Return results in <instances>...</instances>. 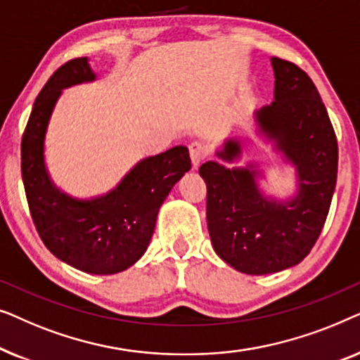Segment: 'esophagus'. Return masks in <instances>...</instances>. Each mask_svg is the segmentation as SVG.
<instances>
[{"label":"esophagus","instance_id":"obj_1","mask_svg":"<svg viewBox=\"0 0 360 360\" xmlns=\"http://www.w3.org/2000/svg\"><path fill=\"white\" fill-rule=\"evenodd\" d=\"M188 149H190V157H191V164H193V169H198L201 162H203L206 159V155H208V147H206L203 142L193 141L188 146Z\"/></svg>","mask_w":360,"mask_h":360}]
</instances>
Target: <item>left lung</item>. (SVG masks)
Instances as JSON below:
<instances>
[{
	"label": "left lung",
	"mask_w": 360,
	"mask_h": 360,
	"mask_svg": "<svg viewBox=\"0 0 360 360\" xmlns=\"http://www.w3.org/2000/svg\"><path fill=\"white\" fill-rule=\"evenodd\" d=\"M270 63L274 101L255 111L254 120L259 136L295 167L297 195L288 200L265 195L259 185L262 172L254 162L228 169L208 160L200 167L213 249L249 275L280 272L307 257L326 221L338 176L336 134L311 78L278 57ZM216 155L238 160L243 142L228 139Z\"/></svg>",
	"instance_id": "1"
}]
</instances>
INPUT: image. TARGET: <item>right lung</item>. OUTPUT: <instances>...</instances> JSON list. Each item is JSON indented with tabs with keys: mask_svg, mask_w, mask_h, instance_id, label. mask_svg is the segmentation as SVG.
<instances>
[{
	"mask_svg": "<svg viewBox=\"0 0 360 360\" xmlns=\"http://www.w3.org/2000/svg\"><path fill=\"white\" fill-rule=\"evenodd\" d=\"M86 57L57 68L34 103L21 142V174L39 236L57 259L82 272L111 275L134 265L154 234L167 195L191 169L188 149L175 146L146 157L115 188L80 200L57 188L46 167L44 144L62 90L95 82Z\"/></svg>",
	"mask_w": 360,
	"mask_h": 360,
	"instance_id": "1",
	"label": "right lung"
}]
</instances>
